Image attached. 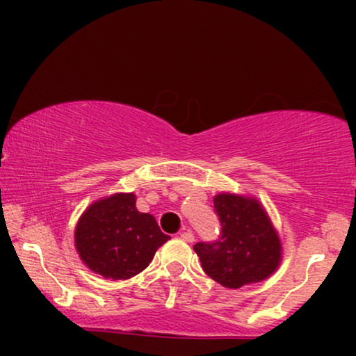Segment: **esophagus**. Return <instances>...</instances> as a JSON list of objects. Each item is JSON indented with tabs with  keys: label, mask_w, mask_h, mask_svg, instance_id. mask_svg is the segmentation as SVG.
I'll list each match as a JSON object with an SVG mask.
<instances>
[{
	"label": "esophagus",
	"mask_w": 356,
	"mask_h": 356,
	"mask_svg": "<svg viewBox=\"0 0 356 356\" xmlns=\"http://www.w3.org/2000/svg\"><path fill=\"white\" fill-rule=\"evenodd\" d=\"M179 238H181L182 241H186V243H194V234H192V232H191L189 229L182 231Z\"/></svg>",
	"instance_id": "1"
}]
</instances>
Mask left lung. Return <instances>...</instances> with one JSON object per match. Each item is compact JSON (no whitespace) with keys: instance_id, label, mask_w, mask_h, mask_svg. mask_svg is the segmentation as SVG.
Wrapping results in <instances>:
<instances>
[{"instance_id":"left-lung-1","label":"left lung","mask_w":356,"mask_h":356,"mask_svg":"<svg viewBox=\"0 0 356 356\" xmlns=\"http://www.w3.org/2000/svg\"><path fill=\"white\" fill-rule=\"evenodd\" d=\"M214 209L220 222L219 238L194 246L206 275L232 289L271 276L281 263V243L259 201L218 194Z\"/></svg>"}]
</instances>
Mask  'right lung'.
I'll return each mask as SVG.
<instances>
[{
	"label": "right lung",
	"instance_id": "add662e5",
	"mask_svg": "<svg viewBox=\"0 0 356 356\" xmlns=\"http://www.w3.org/2000/svg\"><path fill=\"white\" fill-rule=\"evenodd\" d=\"M167 239L152 214L137 211L134 194H113L93 202L75 229L81 261L110 280H129L144 271Z\"/></svg>",
	"mask_w": 356,
	"mask_h": 356
}]
</instances>
